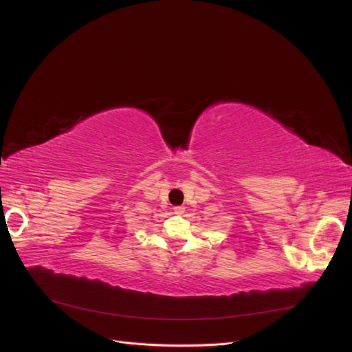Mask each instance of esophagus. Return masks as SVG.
I'll return each mask as SVG.
<instances>
[{"instance_id":"obj_1","label":"esophagus","mask_w":352,"mask_h":352,"mask_svg":"<svg viewBox=\"0 0 352 352\" xmlns=\"http://www.w3.org/2000/svg\"><path fill=\"white\" fill-rule=\"evenodd\" d=\"M173 212H175V214H177V216H180V214H184V212H185V207H182V206H177V207H173Z\"/></svg>"}]
</instances>
